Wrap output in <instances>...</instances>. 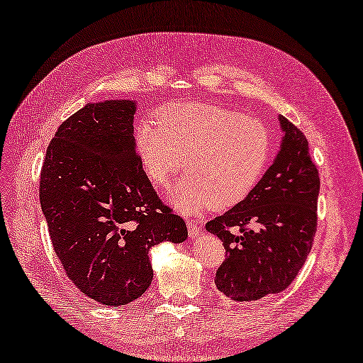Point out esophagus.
<instances>
[{
    "label": "esophagus",
    "mask_w": 363,
    "mask_h": 363,
    "mask_svg": "<svg viewBox=\"0 0 363 363\" xmlns=\"http://www.w3.org/2000/svg\"><path fill=\"white\" fill-rule=\"evenodd\" d=\"M188 235L191 240H196V238L200 235V228L197 226V223L188 222Z\"/></svg>",
    "instance_id": "34e87169"
}]
</instances>
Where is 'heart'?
<instances>
[{"instance_id": "b5f03b06", "label": "heart", "mask_w": 363, "mask_h": 363, "mask_svg": "<svg viewBox=\"0 0 363 363\" xmlns=\"http://www.w3.org/2000/svg\"><path fill=\"white\" fill-rule=\"evenodd\" d=\"M160 125L140 120L135 149L143 171L164 188L184 166L188 175L167 192L182 214L231 208L250 196L267 167L271 134L262 121L223 106L191 101L158 111Z\"/></svg>"}]
</instances>
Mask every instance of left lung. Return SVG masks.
I'll use <instances>...</instances> for the list:
<instances>
[{
    "label": "left lung",
    "mask_w": 363,
    "mask_h": 363,
    "mask_svg": "<svg viewBox=\"0 0 363 363\" xmlns=\"http://www.w3.org/2000/svg\"><path fill=\"white\" fill-rule=\"evenodd\" d=\"M279 123L284 137L268 171L248 197L206 223L226 250L216 286L234 302L286 289L314 240L319 172L302 130L281 115Z\"/></svg>",
    "instance_id": "1"
}]
</instances>
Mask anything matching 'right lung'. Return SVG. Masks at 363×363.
I'll return each mask as SVG.
<instances>
[{
    "label": "right lung",
    "mask_w": 363,
    "mask_h": 363,
    "mask_svg": "<svg viewBox=\"0 0 363 363\" xmlns=\"http://www.w3.org/2000/svg\"><path fill=\"white\" fill-rule=\"evenodd\" d=\"M135 100L87 103L57 130L40 179L55 254L95 302L128 305L154 277L149 251L188 238L184 220L158 199L134 141Z\"/></svg>",
    "instance_id": "obj_1"
}]
</instances>
